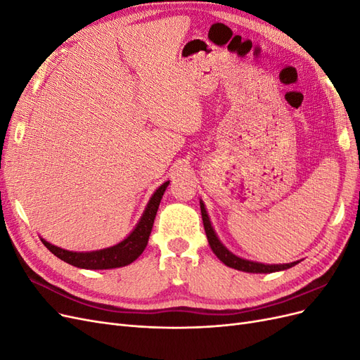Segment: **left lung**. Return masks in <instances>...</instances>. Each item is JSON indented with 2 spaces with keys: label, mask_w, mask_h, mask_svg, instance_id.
I'll return each instance as SVG.
<instances>
[{
  "label": "left lung",
  "mask_w": 360,
  "mask_h": 360,
  "mask_svg": "<svg viewBox=\"0 0 360 360\" xmlns=\"http://www.w3.org/2000/svg\"><path fill=\"white\" fill-rule=\"evenodd\" d=\"M200 207H201V216H202L207 240H209V245L214 252V255L219 258L225 266L240 270V271H246V274H274V271L287 270L300 263V261H292V263H287V264H264V263H257V261H250L242 257H237L236 254L231 252L230 249L224 246V243L219 240V237H217V234L214 233V228L210 222L209 213H207L205 205L201 200H200Z\"/></svg>",
  "instance_id": "8db88e82"
}]
</instances>
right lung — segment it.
<instances>
[{
  "label": "right lung",
  "instance_id": "right-lung-1",
  "mask_svg": "<svg viewBox=\"0 0 360 360\" xmlns=\"http://www.w3.org/2000/svg\"><path fill=\"white\" fill-rule=\"evenodd\" d=\"M169 184V180L162 183L160 186L151 195V198L147 202L146 210L141 216V219L135 225V228L130 234L123 238L122 242L103 249L90 250V252H75V250H68L58 248L46 242L45 238H41V242L51 250V252L58 257L60 259L66 261V263L79 267V269H89V270H106V269H117L124 267L144 252V249L148 243V237L151 233V228L155 224V217L159 209L160 200L165 193Z\"/></svg>",
  "mask_w": 360,
  "mask_h": 360
}]
</instances>
